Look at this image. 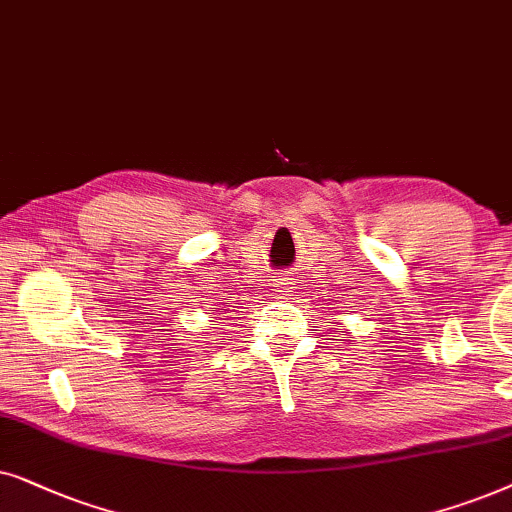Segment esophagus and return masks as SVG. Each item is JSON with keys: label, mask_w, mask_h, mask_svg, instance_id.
Returning a JSON list of instances; mask_svg holds the SVG:
<instances>
[{"label": "esophagus", "mask_w": 512, "mask_h": 512, "mask_svg": "<svg viewBox=\"0 0 512 512\" xmlns=\"http://www.w3.org/2000/svg\"><path fill=\"white\" fill-rule=\"evenodd\" d=\"M292 285H295V283H292V278L283 274V276H278V278H276L274 288H276L278 292H292Z\"/></svg>", "instance_id": "esophagus-1"}]
</instances>
